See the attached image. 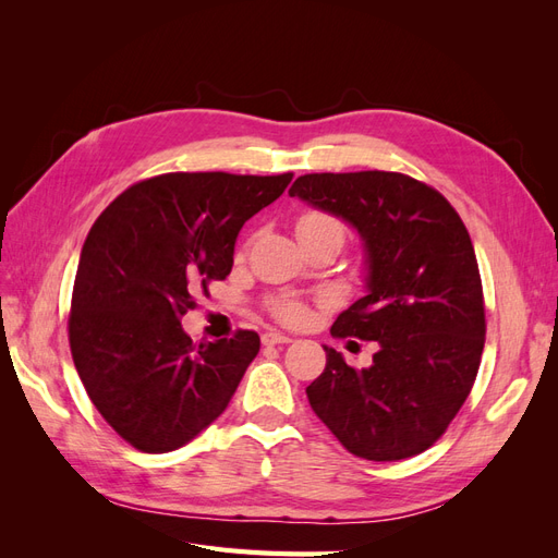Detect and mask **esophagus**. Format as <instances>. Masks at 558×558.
<instances>
[{
	"label": "esophagus",
	"mask_w": 558,
	"mask_h": 558,
	"mask_svg": "<svg viewBox=\"0 0 558 558\" xmlns=\"http://www.w3.org/2000/svg\"><path fill=\"white\" fill-rule=\"evenodd\" d=\"M263 344L265 347H275V344H289L291 342V337L289 335H281V332H275V330H269V332H265L263 337Z\"/></svg>",
	"instance_id": "1"
}]
</instances>
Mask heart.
Wrapping results in <instances>:
<instances>
[{
  "mask_svg": "<svg viewBox=\"0 0 558 558\" xmlns=\"http://www.w3.org/2000/svg\"><path fill=\"white\" fill-rule=\"evenodd\" d=\"M318 226H337V223L332 221L330 216L316 214V211L305 214L298 221V230H302V228H318ZM337 228H340V226H337ZM269 307H272V314L279 320H283V324H289V326H302V324H307V318H310V310H307L305 302H300V300L289 298V295L275 298L272 302H269Z\"/></svg>",
  "mask_w": 558,
  "mask_h": 558,
  "instance_id": "heart-1",
  "label": "heart"
}]
</instances>
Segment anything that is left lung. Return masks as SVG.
<instances>
[{
  "label": "left lung",
  "instance_id": "left-lung-1",
  "mask_svg": "<svg viewBox=\"0 0 558 558\" xmlns=\"http://www.w3.org/2000/svg\"><path fill=\"white\" fill-rule=\"evenodd\" d=\"M289 195L359 232L365 295L330 332L379 344L363 369L324 347L326 369L307 386L314 414L367 461L426 451L459 414L484 349L482 279L461 216L398 172L305 174Z\"/></svg>",
  "mask_w": 558,
  "mask_h": 558
}]
</instances>
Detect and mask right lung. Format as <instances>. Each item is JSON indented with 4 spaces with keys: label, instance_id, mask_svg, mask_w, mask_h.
Returning a JSON list of instances; mask_svg holds the SVG:
<instances>
[{
    "label": "right lung",
    "instance_id": "add662e5",
    "mask_svg": "<svg viewBox=\"0 0 558 558\" xmlns=\"http://www.w3.org/2000/svg\"><path fill=\"white\" fill-rule=\"evenodd\" d=\"M291 179L160 174L130 185L90 228L72 295V359L97 412L132 447L174 451L226 412L260 337L193 344L181 316L230 275L242 226Z\"/></svg>",
    "mask_w": 558,
    "mask_h": 558
}]
</instances>
